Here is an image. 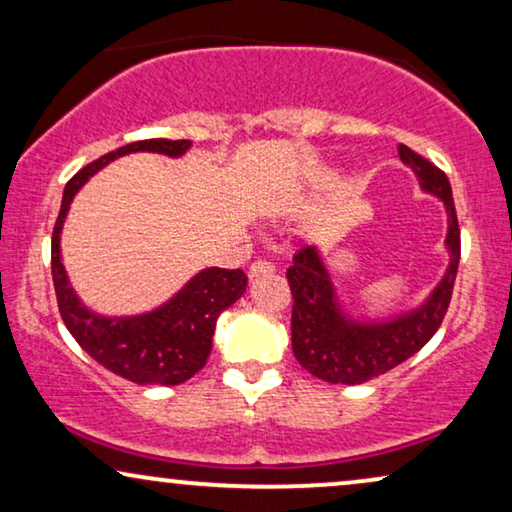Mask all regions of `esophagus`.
I'll return each mask as SVG.
<instances>
[{
  "label": "esophagus",
  "instance_id": "1",
  "mask_svg": "<svg viewBox=\"0 0 512 512\" xmlns=\"http://www.w3.org/2000/svg\"><path fill=\"white\" fill-rule=\"evenodd\" d=\"M275 270V265H272L270 261H265V258H258V261H254L249 265V277L256 279L261 275H268V272Z\"/></svg>",
  "mask_w": 512,
  "mask_h": 512
}]
</instances>
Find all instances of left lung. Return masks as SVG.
I'll return each mask as SVG.
<instances>
[{"label": "left lung", "mask_w": 512, "mask_h": 512, "mask_svg": "<svg viewBox=\"0 0 512 512\" xmlns=\"http://www.w3.org/2000/svg\"><path fill=\"white\" fill-rule=\"evenodd\" d=\"M398 156L415 170L424 191L445 202L450 216L445 242L452 256L450 268L419 310L382 324H359L347 319L338 307L333 282L319 251L314 247L300 249L286 270L293 296L291 347L307 373L331 384H363L401 366L433 338L450 307L461 256V233L450 181L443 170L405 144H398Z\"/></svg>", "instance_id": "1"}]
</instances>
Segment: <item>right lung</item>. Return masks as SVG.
<instances>
[{
	"label": "right lung",
	"instance_id": "1",
	"mask_svg": "<svg viewBox=\"0 0 512 512\" xmlns=\"http://www.w3.org/2000/svg\"><path fill=\"white\" fill-rule=\"evenodd\" d=\"M188 139H142L121 149L104 153L102 158L83 167L67 181L58 221L51 240L53 286L58 296L60 317L74 340L111 373L135 384H160L174 387L198 373L212 352L216 319L247 291V275L242 270L207 268L195 275L172 300L158 310L137 317H102L86 310L69 286L67 272L60 261V233L67 209L76 191L100 172L104 165L125 153L153 151L177 158L186 153Z\"/></svg>",
	"mask_w": 512,
	"mask_h": 512
}]
</instances>
